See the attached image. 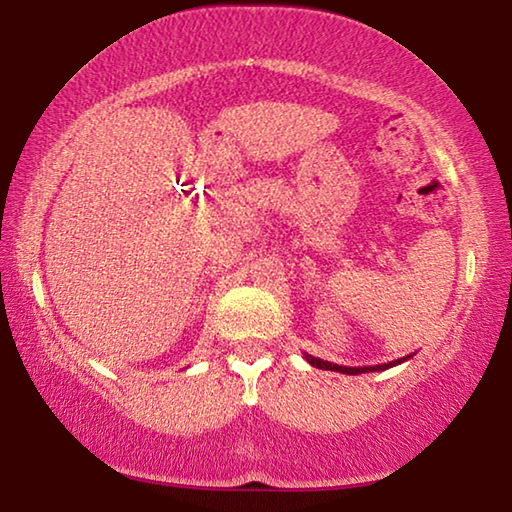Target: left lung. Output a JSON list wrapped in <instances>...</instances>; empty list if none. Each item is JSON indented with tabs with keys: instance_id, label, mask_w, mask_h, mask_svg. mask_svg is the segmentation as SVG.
I'll use <instances>...</instances> for the list:
<instances>
[{
	"instance_id": "left-lung-1",
	"label": "left lung",
	"mask_w": 512,
	"mask_h": 512,
	"mask_svg": "<svg viewBox=\"0 0 512 512\" xmlns=\"http://www.w3.org/2000/svg\"><path fill=\"white\" fill-rule=\"evenodd\" d=\"M413 357V354H409V357H402V359H395V361H388V363H379V366H363V368H350V366H339V363H329L325 359H318V357H311V354L305 352V359L309 366L314 368H320V370H334V372H343V375H361V372H381V370H388L397 366V363H404L409 361Z\"/></svg>"
}]
</instances>
